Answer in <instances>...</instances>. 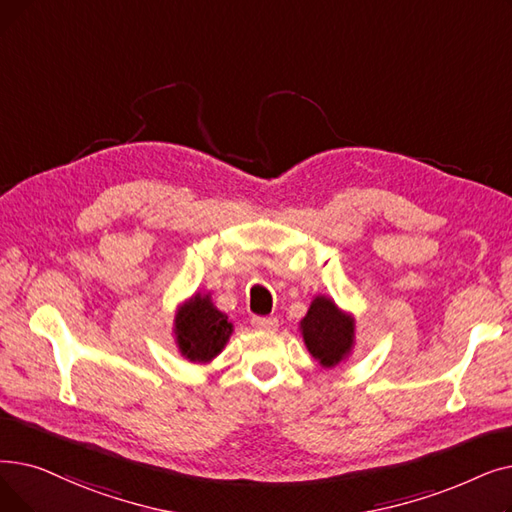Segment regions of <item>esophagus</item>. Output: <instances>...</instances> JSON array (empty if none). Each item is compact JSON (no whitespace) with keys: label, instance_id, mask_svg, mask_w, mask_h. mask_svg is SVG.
<instances>
[{"label":"esophagus","instance_id":"1","mask_svg":"<svg viewBox=\"0 0 512 512\" xmlns=\"http://www.w3.org/2000/svg\"><path fill=\"white\" fill-rule=\"evenodd\" d=\"M251 322H253V326H255L257 330H276V328H278V320L272 318V316H268V318L255 316Z\"/></svg>","mask_w":512,"mask_h":512}]
</instances>
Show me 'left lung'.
<instances>
[{
  "instance_id": "8db88e82",
  "label": "left lung",
  "mask_w": 512,
  "mask_h": 512,
  "mask_svg": "<svg viewBox=\"0 0 512 512\" xmlns=\"http://www.w3.org/2000/svg\"><path fill=\"white\" fill-rule=\"evenodd\" d=\"M301 335L309 353L324 368H332L351 351L353 318L341 311L332 299L316 297L307 309V316L301 320Z\"/></svg>"
}]
</instances>
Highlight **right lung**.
<instances>
[{
	"mask_svg": "<svg viewBox=\"0 0 512 512\" xmlns=\"http://www.w3.org/2000/svg\"><path fill=\"white\" fill-rule=\"evenodd\" d=\"M232 335V322L211 303V297L194 295L175 316V337L190 362H209L224 349Z\"/></svg>",
	"mask_w": 512,
	"mask_h": 512,
	"instance_id": "add662e5",
	"label": "right lung"
}]
</instances>
